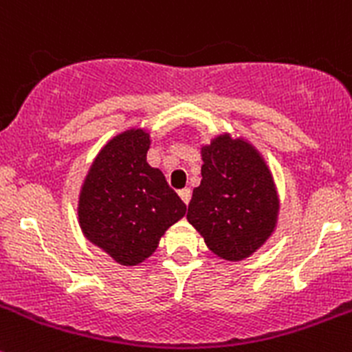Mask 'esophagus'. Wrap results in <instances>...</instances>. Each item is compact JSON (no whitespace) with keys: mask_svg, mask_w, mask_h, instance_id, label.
Wrapping results in <instances>:
<instances>
[{"mask_svg":"<svg viewBox=\"0 0 352 352\" xmlns=\"http://www.w3.org/2000/svg\"><path fill=\"white\" fill-rule=\"evenodd\" d=\"M179 196H180V199H182L184 204H189V201H190V189H182L179 192Z\"/></svg>","mask_w":352,"mask_h":352,"instance_id":"34e87169","label":"esophagus"}]
</instances>
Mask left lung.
<instances>
[{
	"mask_svg": "<svg viewBox=\"0 0 352 352\" xmlns=\"http://www.w3.org/2000/svg\"><path fill=\"white\" fill-rule=\"evenodd\" d=\"M201 180L187 210L189 223L220 258L241 261L261 248L278 220L277 187L258 149L221 134L201 148Z\"/></svg>",
	"mask_w": 352,
	"mask_h": 352,
	"instance_id": "left-lung-1",
	"label": "left lung"
}]
</instances>
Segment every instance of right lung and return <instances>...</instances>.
I'll return each instance as SVG.
<instances>
[{
  "label": "right lung",
  "mask_w": 352,
  "mask_h": 352,
  "mask_svg": "<svg viewBox=\"0 0 352 352\" xmlns=\"http://www.w3.org/2000/svg\"><path fill=\"white\" fill-rule=\"evenodd\" d=\"M149 144L144 129H129L110 139L94 158L78 196L82 234L124 267L149 258L187 210L162 170L146 162Z\"/></svg>",
  "instance_id": "add662e5"
}]
</instances>
